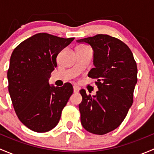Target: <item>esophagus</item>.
<instances>
[{"instance_id": "obj_1", "label": "esophagus", "mask_w": 154, "mask_h": 154, "mask_svg": "<svg viewBox=\"0 0 154 154\" xmlns=\"http://www.w3.org/2000/svg\"><path fill=\"white\" fill-rule=\"evenodd\" d=\"M73 88H74V92L77 93L79 91V87L77 86H73Z\"/></svg>"}]
</instances>
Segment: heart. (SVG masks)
I'll return each mask as SVG.
<instances>
[{"label":"heart","mask_w":154,"mask_h":154,"mask_svg":"<svg viewBox=\"0 0 154 154\" xmlns=\"http://www.w3.org/2000/svg\"><path fill=\"white\" fill-rule=\"evenodd\" d=\"M77 48H88V46L84 45H78Z\"/></svg>","instance_id":"1"}]
</instances>
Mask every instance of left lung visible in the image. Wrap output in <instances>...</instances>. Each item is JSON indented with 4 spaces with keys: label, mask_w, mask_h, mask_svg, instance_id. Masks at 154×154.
I'll return each instance as SVG.
<instances>
[{
    "label": "left lung",
    "mask_w": 154,
    "mask_h": 154,
    "mask_svg": "<svg viewBox=\"0 0 154 154\" xmlns=\"http://www.w3.org/2000/svg\"><path fill=\"white\" fill-rule=\"evenodd\" d=\"M88 44L94 51V68L88 76L97 80L98 91L94 96L80 91V120L85 130L103 135L117 128L133 104L137 83V66L128 46L115 37L97 34L77 40Z\"/></svg>",
    "instance_id": "obj_1"
}]
</instances>
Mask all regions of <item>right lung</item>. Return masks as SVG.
<instances>
[{
	"instance_id": "1",
	"label": "right lung",
	"mask_w": 154,
	"mask_h": 154,
	"mask_svg": "<svg viewBox=\"0 0 154 154\" xmlns=\"http://www.w3.org/2000/svg\"><path fill=\"white\" fill-rule=\"evenodd\" d=\"M74 39L37 33L14 49L7 71L8 89L18 119L32 131L45 133L57 125L73 93L71 83L50 86L59 53Z\"/></svg>"
}]
</instances>
